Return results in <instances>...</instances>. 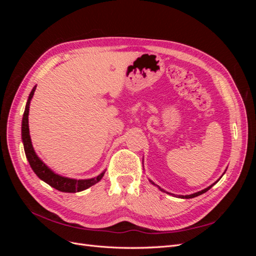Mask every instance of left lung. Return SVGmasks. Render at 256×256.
Masks as SVG:
<instances>
[{
  "label": "left lung",
  "mask_w": 256,
  "mask_h": 256,
  "mask_svg": "<svg viewBox=\"0 0 256 256\" xmlns=\"http://www.w3.org/2000/svg\"><path fill=\"white\" fill-rule=\"evenodd\" d=\"M150 184H154V186H156V187H158V189H159V190H161V191H164V192H166V191H164V189H162V188H160L158 184H154V182L152 180H150ZM214 184H216V182H214ZM214 184H212V186H209V187L205 188L204 190H200V191H198V192H196V193H193V194H189V196H175V194H172V193H168V192H166V193H168V194H172V196H178V198H196V196H200V194H203V193H205L206 191H208L209 189H210V188L212 187V186H214Z\"/></svg>",
  "instance_id": "left-lung-1"
}]
</instances>
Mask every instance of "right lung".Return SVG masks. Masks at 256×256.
Masks as SVG:
<instances>
[{"mask_svg":"<svg viewBox=\"0 0 256 256\" xmlns=\"http://www.w3.org/2000/svg\"><path fill=\"white\" fill-rule=\"evenodd\" d=\"M36 90V85L33 88L32 92H30V96L28 98L26 106L24 113H23L22 118V127H21V138L23 147H24V152L28 164L32 168L34 173L44 180L46 184L51 186L52 188L56 189L62 192H69V193H76L80 192L85 189H88L92 186H94L104 177L106 171L100 173L98 176L88 178V180H76V178H69L56 174L53 172L52 170L44 164V162L37 156V154L34 150V147L32 145L30 136V129H28V112H30V100H32L34 92Z\"/></svg>","mask_w":256,"mask_h":256,"instance_id":"1","label":"right lung"}]
</instances>
